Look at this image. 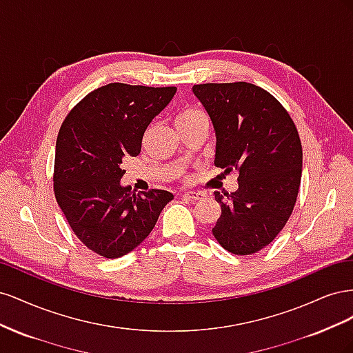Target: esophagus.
I'll return each instance as SVG.
<instances>
[{
	"label": "esophagus",
	"mask_w": 353,
	"mask_h": 353,
	"mask_svg": "<svg viewBox=\"0 0 353 353\" xmlns=\"http://www.w3.org/2000/svg\"><path fill=\"white\" fill-rule=\"evenodd\" d=\"M184 197L191 200V201H196V200L205 199V194H203V193H196V191H187V193H184Z\"/></svg>",
	"instance_id": "esophagus-1"
}]
</instances>
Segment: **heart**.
Masks as SVG:
<instances>
[{
	"label": "heart",
	"instance_id": "1",
	"mask_svg": "<svg viewBox=\"0 0 353 353\" xmlns=\"http://www.w3.org/2000/svg\"><path fill=\"white\" fill-rule=\"evenodd\" d=\"M208 121L206 113L197 109V108H184L176 114V126H188V125H194L199 122H205Z\"/></svg>",
	"mask_w": 353,
	"mask_h": 353
}]
</instances>
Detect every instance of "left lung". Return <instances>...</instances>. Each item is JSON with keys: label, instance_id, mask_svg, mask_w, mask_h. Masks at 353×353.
Wrapping results in <instances>:
<instances>
[{"label": "left lung", "instance_id": "obj_1", "mask_svg": "<svg viewBox=\"0 0 353 353\" xmlns=\"http://www.w3.org/2000/svg\"><path fill=\"white\" fill-rule=\"evenodd\" d=\"M193 92L216 134L215 166L239 172V190L215 193L221 216L212 228L223 249L253 254L290 218L302 178L297 128L272 94L249 82L200 83Z\"/></svg>", "mask_w": 353, "mask_h": 353}]
</instances>
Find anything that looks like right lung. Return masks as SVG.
I'll list each match as a JSON object with an SVG mask.
<instances>
[{
	"label": "right lung",
	"instance_id": "right-lung-1",
	"mask_svg": "<svg viewBox=\"0 0 353 353\" xmlns=\"http://www.w3.org/2000/svg\"><path fill=\"white\" fill-rule=\"evenodd\" d=\"M176 87L113 82L91 91L61 123L56 143L54 194L72 231L90 250L116 259L134 250L174 199L165 190L135 194L122 187V160L141 152L147 126Z\"/></svg>",
	"mask_w": 353,
	"mask_h": 353
}]
</instances>
